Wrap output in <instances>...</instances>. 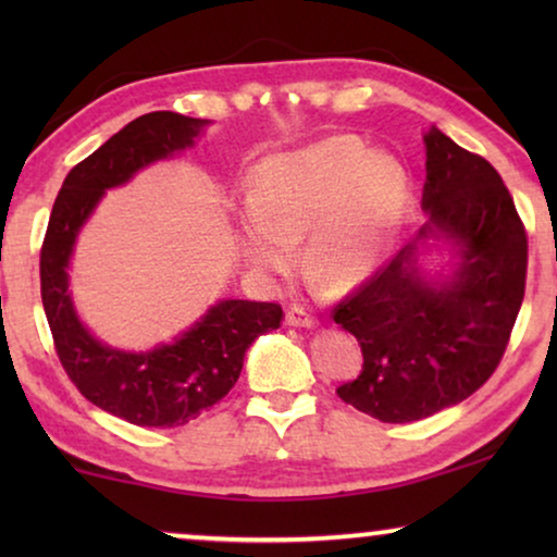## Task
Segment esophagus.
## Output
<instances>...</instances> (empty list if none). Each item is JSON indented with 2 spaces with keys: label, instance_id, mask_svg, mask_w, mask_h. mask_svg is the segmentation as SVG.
<instances>
[{
  "label": "esophagus",
  "instance_id": "esophagus-1",
  "mask_svg": "<svg viewBox=\"0 0 557 557\" xmlns=\"http://www.w3.org/2000/svg\"><path fill=\"white\" fill-rule=\"evenodd\" d=\"M286 322L292 326H314L317 317L311 314L309 309H304V307H299V304H294V307H288V311H286Z\"/></svg>",
  "mask_w": 557,
  "mask_h": 557
}]
</instances>
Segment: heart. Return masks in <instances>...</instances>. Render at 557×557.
<instances>
[{"mask_svg":"<svg viewBox=\"0 0 557 557\" xmlns=\"http://www.w3.org/2000/svg\"><path fill=\"white\" fill-rule=\"evenodd\" d=\"M406 200V174L352 136L265 157L248 174L250 220L240 248L256 269L281 273L307 238L304 265L324 288H347L375 269Z\"/></svg>","mask_w":557,"mask_h":557,"instance_id":"b5f03b06","label":"heart"}]
</instances>
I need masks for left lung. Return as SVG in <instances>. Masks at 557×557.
<instances>
[{"mask_svg":"<svg viewBox=\"0 0 557 557\" xmlns=\"http://www.w3.org/2000/svg\"><path fill=\"white\" fill-rule=\"evenodd\" d=\"M421 238L459 248L451 278L425 284L413 246L334 304L355 334L362 370L337 387L349 406L383 423H410L467 400L502 362L528 278V233L499 172L438 128L425 134Z\"/></svg>","mask_w":557,"mask_h":557,"instance_id":"obj_1","label":"left lung"}]
</instances>
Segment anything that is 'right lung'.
I'll use <instances>...</instances> for the list:
<instances>
[{"mask_svg": "<svg viewBox=\"0 0 557 557\" xmlns=\"http://www.w3.org/2000/svg\"><path fill=\"white\" fill-rule=\"evenodd\" d=\"M202 124L182 113L154 111L113 134L67 172L40 248L42 307L65 375L83 398L134 425L174 429L215 406L238 383L250 342L284 319L281 304L227 299L174 345L136 355L101 345L75 317L67 258L103 189L124 185L141 166L189 147Z\"/></svg>", "mask_w": 557, "mask_h": 557, "instance_id": "obj_1", "label": "right lung"}]
</instances>
